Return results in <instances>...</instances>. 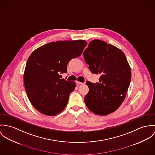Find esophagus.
<instances>
[{
  "label": "esophagus",
  "mask_w": 155,
  "mask_h": 155,
  "mask_svg": "<svg viewBox=\"0 0 155 155\" xmlns=\"http://www.w3.org/2000/svg\"><path fill=\"white\" fill-rule=\"evenodd\" d=\"M76 83H77V84H84L83 83H82V82H80V81H76Z\"/></svg>",
  "instance_id": "1"
}]
</instances>
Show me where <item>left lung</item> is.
<instances>
[{
    "label": "left lung",
    "mask_w": 155,
    "mask_h": 155,
    "mask_svg": "<svg viewBox=\"0 0 155 155\" xmlns=\"http://www.w3.org/2000/svg\"><path fill=\"white\" fill-rule=\"evenodd\" d=\"M83 54L91 72L101 75L100 83L87 82L89 91L84 102L93 113L109 115L125 98L131 78L130 66L120 49L97 39L90 42Z\"/></svg>",
    "instance_id": "1"
}]
</instances>
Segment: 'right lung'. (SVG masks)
<instances>
[{
	"label": "right lung",
	"instance_id": "add662e5",
	"mask_svg": "<svg viewBox=\"0 0 155 155\" xmlns=\"http://www.w3.org/2000/svg\"><path fill=\"white\" fill-rule=\"evenodd\" d=\"M87 43L84 40L51 42L39 47L29 56L24 73L27 96L40 113L54 116L66 107L74 81L61 79L72 58L80 56Z\"/></svg>",
	"mask_w": 155,
	"mask_h": 155
}]
</instances>
